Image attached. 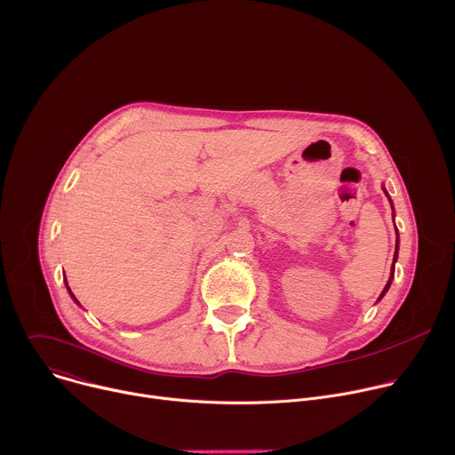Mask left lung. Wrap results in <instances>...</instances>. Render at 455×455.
I'll return each mask as SVG.
<instances>
[{
  "label": "left lung",
  "instance_id": "8db88e82",
  "mask_svg": "<svg viewBox=\"0 0 455 455\" xmlns=\"http://www.w3.org/2000/svg\"><path fill=\"white\" fill-rule=\"evenodd\" d=\"M384 193H386V189H384ZM387 195V193H386ZM389 198V196H387ZM396 259H398V237H396V246H395V257H393V266H391V275H389V280H387V283H386V287H384V291L380 292V296H379V299L387 292V289L391 287V282H393V275H395V262H396Z\"/></svg>",
  "mask_w": 455,
  "mask_h": 455
}]
</instances>
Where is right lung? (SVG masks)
<instances>
[{
    "instance_id": "right-lung-1",
    "label": "right lung",
    "mask_w": 455,
    "mask_h": 455,
    "mask_svg": "<svg viewBox=\"0 0 455 455\" xmlns=\"http://www.w3.org/2000/svg\"><path fill=\"white\" fill-rule=\"evenodd\" d=\"M68 291H69V294H71V298H73V299H75V301H76V304H78V299H76V298H75V294H73V292H71V289H69V285H68ZM78 306H80V304H78Z\"/></svg>"
}]
</instances>
